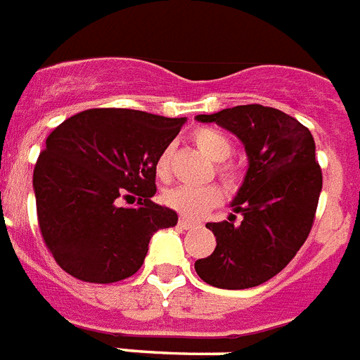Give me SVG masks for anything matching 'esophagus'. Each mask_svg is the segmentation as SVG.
Here are the masks:
<instances>
[{
  "label": "esophagus",
  "mask_w": 360,
  "mask_h": 360,
  "mask_svg": "<svg viewBox=\"0 0 360 360\" xmlns=\"http://www.w3.org/2000/svg\"><path fill=\"white\" fill-rule=\"evenodd\" d=\"M192 226H196V222H194V220H188V219H185V217H181L179 219L181 230H188V228H192Z\"/></svg>",
  "instance_id": "34e87169"
}]
</instances>
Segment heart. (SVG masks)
Wrapping results in <instances>:
<instances>
[{
	"label": "heart",
	"mask_w": 360,
	"mask_h": 360,
	"mask_svg": "<svg viewBox=\"0 0 360 360\" xmlns=\"http://www.w3.org/2000/svg\"><path fill=\"white\" fill-rule=\"evenodd\" d=\"M192 140L196 143L200 151L209 157L214 164V174L224 183L230 191L237 188L243 179V169L239 164L230 162L226 158L231 155L233 143L224 132L217 129H202L194 130ZM172 158H174V149L166 147L157 158L155 172L160 179L168 181L172 175ZM222 202V191L217 185H200V186H177L164 192V203L169 209H174L185 219H202L203 214L214 209Z\"/></svg>",
	"instance_id": "1"
}]
</instances>
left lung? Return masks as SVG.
Here are the masks:
<instances>
[{"label": "left lung", "instance_id": "left-lung-1", "mask_svg": "<svg viewBox=\"0 0 360 360\" xmlns=\"http://www.w3.org/2000/svg\"><path fill=\"white\" fill-rule=\"evenodd\" d=\"M243 141L248 169L231 202L236 214L209 222L217 237L211 256L194 263L198 276L220 290H246L267 282L295 257L312 230L323 185L310 130L295 117L262 104L196 115Z\"/></svg>", "mask_w": 360, "mask_h": 360}]
</instances>
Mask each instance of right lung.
Instances as JSON below:
<instances>
[{
    "mask_svg": "<svg viewBox=\"0 0 360 360\" xmlns=\"http://www.w3.org/2000/svg\"><path fill=\"white\" fill-rule=\"evenodd\" d=\"M185 121L93 108L50 132L33 169V191L42 239L65 273L91 284L129 278L146 259L153 233L177 224L174 209L151 198L158 155ZM134 195V208L120 205Z\"/></svg>",
    "mask_w": 360,
    "mask_h": 360,
    "instance_id": "right-lung-1",
    "label": "right lung"
}]
</instances>
